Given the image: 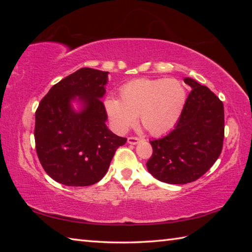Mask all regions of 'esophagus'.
<instances>
[{"mask_svg":"<svg viewBox=\"0 0 252 252\" xmlns=\"http://www.w3.org/2000/svg\"><path fill=\"white\" fill-rule=\"evenodd\" d=\"M139 142H140V138H136V136H130V138H127V143L132 144V146L138 144Z\"/></svg>","mask_w":252,"mask_h":252,"instance_id":"obj_1","label":"esophagus"}]
</instances>
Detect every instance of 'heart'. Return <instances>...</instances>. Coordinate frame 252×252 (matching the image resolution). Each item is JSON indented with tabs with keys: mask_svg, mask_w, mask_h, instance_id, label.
Masks as SVG:
<instances>
[{
	"mask_svg": "<svg viewBox=\"0 0 252 252\" xmlns=\"http://www.w3.org/2000/svg\"><path fill=\"white\" fill-rule=\"evenodd\" d=\"M187 102V91L176 79H136L123 84L120 100L106 97L104 109L111 126L126 132L139 116L152 135L171 131L180 120Z\"/></svg>",
	"mask_w": 252,
	"mask_h": 252,
	"instance_id": "heart-1",
	"label": "heart"
}]
</instances>
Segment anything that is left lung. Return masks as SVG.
Returning a JSON list of instances; mask_svg holds the SVG:
<instances>
[{
  "label": "left lung",
  "instance_id": "obj_1",
  "mask_svg": "<svg viewBox=\"0 0 252 252\" xmlns=\"http://www.w3.org/2000/svg\"><path fill=\"white\" fill-rule=\"evenodd\" d=\"M180 120L163 138L150 141L148 171L162 182L186 185L203 176L218 159L224 135L223 104L215 93L191 78Z\"/></svg>",
  "mask_w": 252,
  "mask_h": 252
}]
</instances>
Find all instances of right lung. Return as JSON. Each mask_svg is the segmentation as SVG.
<instances>
[{"label": "right lung", "instance_id": "1", "mask_svg": "<svg viewBox=\"0 0 252 252\" xmlns=\"http://www.w3.org/2000/svg\"><path fill=\"white\" fill-rule=\"evenodd\" d=\"M108 74L82 67L53 85L40 102L34 129L37 157L59 183L88 187L99 182L117 149L126 142L105 125L108 116L101 99Z\"/></svg>", "mask_w": 252, "mask_h": 252}]
</instances>
